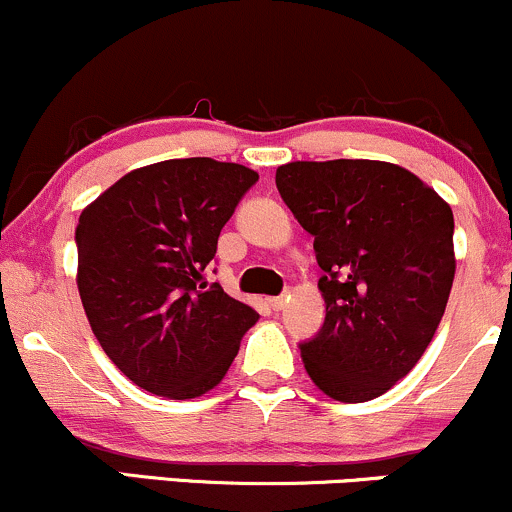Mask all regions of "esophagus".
I'll use <instances>...</instances> for the list:
<instances>
[{
    "mask_svg": "<svg viewBox=\"0 0 512 512\" xmlns=\"http://www.w3.org/2000/svg\"><path fill=\"white\" fill-rule=\"evenodd\" d=\"M268 302H271V307L275 309V312H280V309H283V307H285V302H287V295H278V297H271V300H268Z\"/></svg>",
    "mask_w": 512,
    "mask_h": 512,
    "instance_id": "1",
    "label": "esophagus"
}]
</instances>
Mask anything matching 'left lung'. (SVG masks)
<instances>
[{
  "instance_id": "obj_1",
  "label": "left lung",
  "mask_w": 512,
  "mask_h": 512,
  "mask_svg": "<svg viewBox=\"0 0 512 512\" xmlns=\"http://www.w3.org/2000/svg\"><path fill=\"white\" fill-rule=\"evenodd\" d=\"M275 186L324 271L326 319L300 343L304 370L343 404L375 399L409 375L445 314L450 205L411 171L372 159L290 162Z\"/></svg>"
}]
</instances>
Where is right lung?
<instances>
[{"mask_svg":"<svg viewBox=\"0 0 512 512\" xmlns=\"http://www.w3.org/2000/svg\"><path fill=\"white\" fill-rule=\"evenodd\" d=\"M256 171L210 157L130 171L79 215L77 287L96 341L145 392L195 399L258 321L203 271Z\"/></svg>","mask_w":512,"mask_h":512,"instance_id":"obj_1","label":"right lung"}]
</instances>
